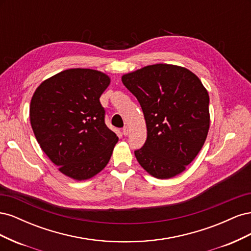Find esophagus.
<instances>
[{"label":"esophagus","mask_w":251,"mask_h":251,"mask_svg":"<svg viewBox=\"0 0 251 251\" xmlns=\"http://www.w3.org/2000/svg\"><path fill=\"white\" fill-rule=\"evenodd\" d=\"M128 133H130V127H128L127 126H126L123 128V134H124L125 136H126V135H128Z\"/></svg>","instance_id":"esophagus-1"}]
</instances>
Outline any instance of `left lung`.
Segmentation results:
<instances>
[{
  "mask_svg": "<svg viewBox=\"0 0 251 251\" xmlns=\"http://www.w3.org/2000/svg\"><path fill=\"white\" fill-rule=\"evenodd\" d=\"M121 80L146 119V143L135 151L139 164L158 179L184 172L209 130V96L199 77L184 67L156 64L124 74Z\"/></svg>",
  "mask_w": 251,
  "mask_h": 251,
  "instance_id": "8db88e82",
  "label": "left lung"
}]
</instances>
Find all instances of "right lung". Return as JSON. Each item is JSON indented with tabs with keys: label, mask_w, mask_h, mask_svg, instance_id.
Listing matches in <instances>:
<instances>
[{
	"label": "right lung",
	"mask_w": 251,
	"mask_h": 251,
	"mask_svg": "<svg viewBox=\"0 0 251 251\" xmlns=\"http://www.w3.org/2000/svg\"><path fill=\"white\" fill-rule=\"evenodd\" d=\"M107 74L68 69L45 79L30 102V124L41 149L58 171L88 180L108 164L116 134L104 124L100 97L110 85Z\"/></svg>",
	"instance_id": "right-lung-1"
}]
</instances>
